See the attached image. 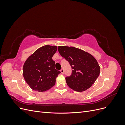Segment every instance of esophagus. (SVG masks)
Masks as SVG:
<instances>
[{
  "label": "esophagus",
  "mask_w": 125,
  "mask_h": 125,
  "mask_svg": "<svg viewBox=\"0 0 125 125\" xmlns=\"http://www.w3.org/2000/svg\"><path fill=\"white\" fill-rule=\"evenodd\" d=\"M60 72H61V73H62V74H63V73H64V70H63V69H62L61 70H60Z\"/></svg>",
  "instance_id": "esophagus-1"
}]
</instances>
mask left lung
Returning a JSON list of instances; mask_svg holds the SVG:
<instances>
[{
	"instance_id": "left-lung-1",
	"label": "left lung",
	"mask_w": 125,
	"mask_h": 125,
	"mask_svg": "<svg viewBox=\"0 0 125 125\" xmlns=\"http://www.w3.org/2000/svg\"><path fill=\"white\" fill-rule=\"evenodd\" d=\"M58 51L72 68L71 75L66 78L69 88L80 92L92 86L100 73L96 59L89 52L74 47L59 46Z\"/></svg>"
}]
</instances>
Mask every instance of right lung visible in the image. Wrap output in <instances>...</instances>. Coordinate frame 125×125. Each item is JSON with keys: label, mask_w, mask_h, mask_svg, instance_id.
Listing matches in <instances>:
<instances>
[{"label": "right lung", "mask_w": 125, "mask_h": 125, "mask_svg": "<svg viewBox=\"0 0 125 125\" xmlns=\"http://www.w3.org/2000/svg\"><path fill=\"white\" fill-rule=\"evenodd\" d=\"M57 50L56 46L45 45L37 49L25 62L23 75L32 90L45 92L55 85L56 79L60 71L55 68L52 59Z\"/></svg>", "instance_id": "right-lung-1"}]
</instances>
